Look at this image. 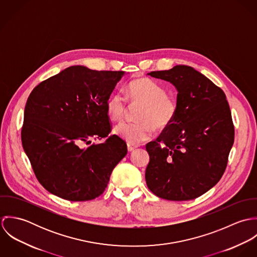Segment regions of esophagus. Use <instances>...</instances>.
<instances>
[{"mask_svg":"<svg viewBox=\"0 0 257 257\" xmlns=\"http://www.w3.org/2000/svg\"><path fill=\"white\" fill-rule=\"evenodd\" d=\"M135 149H137V147L132 146V145H127V150H128V152H132V151H134Z\"/></svg>","mask_w":257,"mask_h":257,"instance_id":"34e87169","label":"esophagus"}]
</instances>
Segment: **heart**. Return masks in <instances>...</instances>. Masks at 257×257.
Masks as SVG:
<instances>
[{
    "label": "heart",
    "instance_id": "heart-1",
    "mask_svg": "<svg viewBox=\"0 0 257 257\" xmlns=\"http://www.w3.org/2000/svg\"><path fill=\"white\" fill-rule=\"evenodd\" d=\"M166 89L150 78H139L126 88V97L133 104L144 105L139 122H121L113 128V134L128 145L137 146L149 140L154 130H166L175 120L178 106L167 96ZM106 110L111 120L119 121L126 112V98L121 92L112 93L106 102Z\"/></svg>",
    "mask_w": 257,
    "mask_h": 257
}]
</instances>
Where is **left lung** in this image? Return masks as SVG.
I'll use <instances>...</instances> for the list:
<instances>
[{
	"mask_svg": "<svg viewBox=\"0 0 257 257\" xmlns=\"http://www.w3.org/2000/svg\"><path fill=\"white\" fill-rule=\"evenodd\" d=\"M177 90L173 123L147 145L146 180L157 197L188 201L220 181L234 141V127L223 91L193 67L176 65L152 71Z\"/></svg>",
	"mask_w": 257,
	"mask_h": 257,
	"instance_id": "8db88e82",
	"label": "left lung"
}]
</instances>
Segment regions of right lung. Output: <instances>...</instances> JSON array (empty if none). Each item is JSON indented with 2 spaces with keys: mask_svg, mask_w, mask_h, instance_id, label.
<instances>
[{
  "mask_svg": "<svg viewBox=\"0 0 257 257\" xmlns=\"http://www.w3.org/2000/svg\"><path fill=\"white\" fill-rule=\"evenodd\" d=\"M123 71L70 66L38 84L25 108L23 147L37 180L68 201L103 194L115 165L126 155L124 141L109 137L106 102ZM108 137L103 144L91 138Z\"/></svg>",
  "mask_w": 257,
  "mask_h": 257,
  "instance_id": "1",
  "label": "right lung"
}]
</instances>
